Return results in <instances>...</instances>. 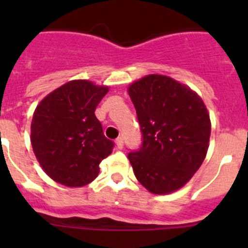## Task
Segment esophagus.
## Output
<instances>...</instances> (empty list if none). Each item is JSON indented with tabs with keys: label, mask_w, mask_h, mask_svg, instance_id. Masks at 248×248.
Segmentation results:
<instances>
[{
	"label": "esophagus",
	"mask_w": 248,
	"mask_h": 248,
	"mask_svg": "<svg viewBox=\"0 0 248 248\" xmlns=\"http://www.w3.org/2000/svg\"><path fill=\"white\" fill-rule=\"evenodd\" d=\"M115 144H117L118 149H122L123 145H124V139H123L122 137H119L117 140H115Z\"/></svg>",
	"instance_id": "obj_1"
}]
</instances>
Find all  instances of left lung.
Here are the masks:
<instances>
[{
	"label": "left lung",
	"mask_w": 248,
	"mask_h": 248,
	"mask_svg": "<svg viewBox=\"0 0 248 248\" xmlns=\"http://www.w3.org/2000/svg\"><path fill=\"white\" fill-rule=\"evenodd\" d=\"M143 133L140 150L129 153L138 181L168 195L191 180L209 149L211 120L201 97L163 74H149L128 87Z\"/></svg>",
	"instance_id": "1"
}]
</instances>
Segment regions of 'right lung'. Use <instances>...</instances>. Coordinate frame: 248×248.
Here are the masks:
<instances>
[{"mask_svg":"<svg viewBox=\"0 0 248 248\" xmlns=\"http://www.w3.org/2000/svg\"><path fill=\"white\" fill-rule=\"evenodd\" d=\"M108 85L74 79L50 92L37 105L31 123V144L48 176L68 187L88 185L99 164L111 154L113 141L103 134L95 109Z\"/></svg>","mask_w":248,"mask_h":248,"instance_id":"add662e5","label":"right lung"}]
</instances>
